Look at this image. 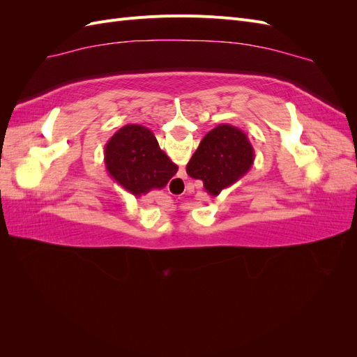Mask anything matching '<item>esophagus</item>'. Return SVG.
I'll return each instance as SVG.
<instances>
[{
  "mask_svg": "<svg viewBox=\"0 0 357 357\" xmlns=\"http://www.w3.org/2000/svg\"><path fill=\"white\" fill-rule=\"evenodd\" d=\"M183 188V180H180L178 177L176 178V180H172L171 183H169V193H171V195H172V192H170L171 190H173V192H176V193H178V190Z\"/></svg>",
  "mask_w": 357,
  "mask_h": 357,
  "instance_id": "34e87169",
  "label": "esophagus"
}]
</instances>
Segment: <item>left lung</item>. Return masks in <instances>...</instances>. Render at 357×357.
<instances>
[{
	"instance_id": "obj_1",
	"label": "left lung",
	"mask_w": 357,
	"mask_h": 357,
	"mask_svg": "<svg viewBox=\"0 0 357 357\" xmlns=\"http://www.w3.org/2000/svg\"><path fill=\"white\" fill-rule=\"evenodd\" d=\"M255 150L240 128L222 123L205 135L188 162L186 172L204 183L208 195L218 197L250 171Z\"/></svg>"
}]
</instances>
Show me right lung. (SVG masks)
Returning <instances> with one entry per match:
<instances>
[{"label":"right lung","mask_w":357,"mask_h":357,"mask_svg":"<svg viewBox=\"0 0 357 357\" xmlns=\"http://www.w3.org/2000/svg\"><path fill=\"white\" fill-rule=\"evenodd\" d=\"M107 172L134 197L164 189L178 167L160 150L155 134L143 125H125L104 149Z\"/></svg>","instance_id":"add662e5"}]
</instances>
